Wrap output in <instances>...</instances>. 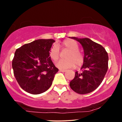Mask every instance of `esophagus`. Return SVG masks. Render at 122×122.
<instances>
[{
    "instance_id": "34e87169",
    "label": "esophagus",
    "mask_w": 122,
    "mask_h": 122,
    "mask_svg": "<svg viewBox=\"0 0 122 122\" xmlns=\"http://www.w3.org/2000/svg\"><path fill=\"white\" fill-rule=\"evenodd\" d=\"M66 70H62V69H60V71H61V72H66Z\"/></svg>"
}]
</instances>
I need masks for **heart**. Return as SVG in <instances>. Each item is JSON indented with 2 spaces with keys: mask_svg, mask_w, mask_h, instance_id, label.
Here are the masks:
<instances>
[{
  "mask_svg": "<svg viewBox=\"0 0 122 122\" xmlns=\"http://www.w3.org/2000/svg\"><path fill=\"white\" fill-rule=\"evenodd\" d=\"M58 45L54 44L51 48L49 56L53 62H56L60 57ZM61 47L69 50L65 55L66 59L61 60L56 64L57 67L60 69L72 68L76 66L80 67L84 61V54L79 50V45L74 40L68 39L64 41L61 44Z\"/></svg>",
  "mask_w": 122,
  "mask_h": 122,
  "instance_id": "b5f03b06",
  "label": "heart"
}]
</instances>
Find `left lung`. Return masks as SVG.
Masks as SVG:
<instances>
[{"instance_id":"1","label":"left lung","mask_w":122,"mask_h":122,"mask_svg":"<svg viewBox=\"0 0 122 122\" xmlns=\"http://www.w3.org/2000/svg\"><path fill=\"white\" fill-rule=\"evenodd\" d=\"M71 38L82 45L84 61L81 68L82 72H75L74 78L69 85L77 93H90L97 88L104 79L108 69V55L102 46L88 38Z\"/></svg>"}]
</instances>
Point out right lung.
Returning a JSON list of instances; mask_svg holds the SVG:
<instances>
[{
    "mask_svg": "<svg viewBox=\"0 0 122 122\" xmlns=\"http://www.w3.org/2000/svg\"><path fill=\"white\" fill-rule=\"evenodd\" d=\"M53 39H38L17 49L12 60V68L22 89L33 95L50 88L58 72L49 56Z\"/></svg>",
    "mask_w": 122,
    "mask_h": 122,
    "instance_id": "right-lung-1",
    "label": "right lung"
}]
</instances>
